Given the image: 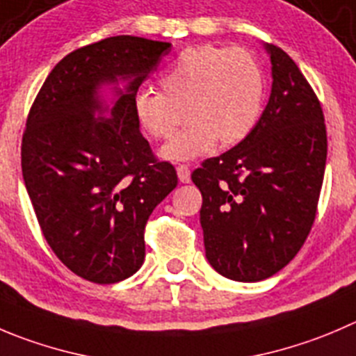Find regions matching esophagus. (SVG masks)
<instances>
[{"mask_svg":"<svg viewBox=\"0 0 356 356\" xmlns=\"http://www.w3.org/2000/svg\"><path fill=\"white\" fill-rule=\"evenodd\" d=\"M176 172H178V178H180L181 184H188L191 181V168L187 164H180L176 168Z\"/></svg>","mask_w":356,"mask_h":356,"instance_id":"obj_1","label":"esophagus"}]
</instances>
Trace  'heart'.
Returning <instances> with one entry per match:
<instances>
[{
	"label": "heart",
	"mask_w": 356,
	"mask_h": 356,
	"mask_svg": "<svg viewBox=\"0 0 356 356\" xmlns=\"http://www.w3.org/2000/svg\"><path fill=\"white\" fill-rule=\"evenodd\" d=\"M161 90L143 87L134 94L133 115L145 134L168 140L185 108L191 124L161 155L191 161L222 143H239L252 134L262 115L266 80L259 60L245 49L204 45L181 50L159 76Z\"/></svg>",
	"instance_id": "1"
}]
</instances>
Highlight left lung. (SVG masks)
<instances>
[{
  "instance_id": "obj_1",
  "label": "left lung",
  "mask_w": 356,
  "mask_h": 356,
  "mask_svg": "<svg viewBox=\"0 0 356 356\" xmlns=\"http://www.w3.org/2000/svg\"><path fill=\"white\" fill-rule=\"evenodd\" d=\"M269 103L248 138L192 172L206 259L234 282H262L297 255L316 216L327 161L321 104L292 57L266 43Z\"/></svg>"
}]
</instances>
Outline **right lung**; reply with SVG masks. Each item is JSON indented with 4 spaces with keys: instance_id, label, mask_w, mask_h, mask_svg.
Wrapping results in <instances>:
<instances>
[{
    "instance_id": "1",
    "label": "right lung",
    "mask_w": 356,
    "mask_h": 356,
    "mask_svg": "<svg viewBox=\"0 0 356 356\" xmlns=\"http://www.w3.org/2000/svg\"><path fill=\"white\" fill-rule=\"evenodd\" d=\"M169 50L129 35L76 49L50 71L29 110L24 184L52 252L87 282L110 285L140 269L148 216L178 185L133 115L134 94ZM103 85L115 86L113 108L100 99Z\"/></svg>"
}]
</instances>
